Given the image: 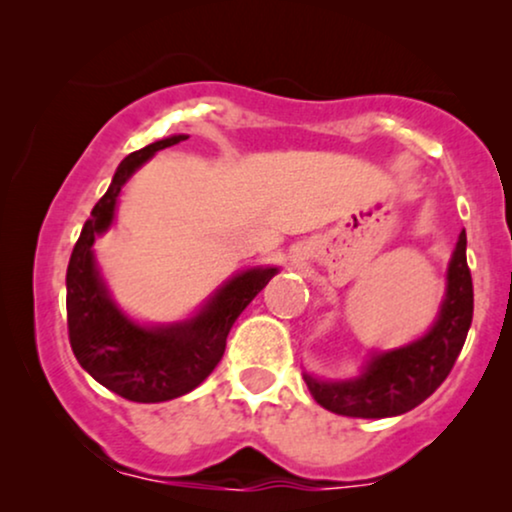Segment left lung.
I'll list each match as a JSON object with an SVG mask.
<instances>
[{"label": "left lung", "instance_id": "1", "mask_svg": "<svg viewBox=\"0 0 512 512\" xmlns=\"http://www.w3.org/2000/svg\"><path fill=\"white\" fill-rule=\"evenodd\" d=\"M474 313L472 272L467 267V236L460 233L448 272V296L438 322L419 342L373 356L361 378L346 383H320L305 375L310 395L320 407L356 419H385L419 407L443 385Z\"/></svg>", "mask_w": 512, "mask_h": 512}]
</instances>
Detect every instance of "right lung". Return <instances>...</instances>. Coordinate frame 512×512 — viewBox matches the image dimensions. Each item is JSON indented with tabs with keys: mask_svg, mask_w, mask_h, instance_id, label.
I'll list each match as a JSON object with an SVG mask.
<instances>
[{
	"mask_svg": "<svg viewBox=\"0 0 512 512\" xmlns=\"http://www.w3.org/2000/svg\"><path fill=\"white\" fill-rule=\"evenodd\" d=\"M185 139V134L161 139L117 166L108 192L93 207L69 257L67 330L76 361L93 380L129 402H168L204 383L219 366L233 322L276 274V269L238 274L197 317L154 330L129 322L110 301L93 262V240L113 221L117 195L129 175L156 151Z\"/></svg>",
	"mask_w": 512,
	"mask_h": 512,
	"instance_id": "obj_1",
	"label": "right lung"
}]
</instances>
